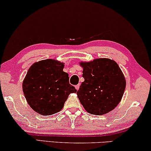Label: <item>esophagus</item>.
Masks as SVG:
<instances>
[{
  "label": "esophagus",
  "mask_w": 151,
  "mask_h": 151,
  "mask_svg": "<svg viewBox=\"0 0 151 151\" xmlns=\"http://www.w3.org/2000/svg\"><path fill=\"white\" fill-rule=\"evenodd\" d=\"M79 86H80L79 85H77L75 86V88H76V89L77 90V91H78V89H79Z\"/></svg>",
  "instance_id": "34e87169"
}]
</instances>
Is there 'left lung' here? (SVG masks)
Wrapping results in <instances>:
<instances>
[{
	"label": "left lung",
	"instance_id": "left-lung-1",
	"mask_svg": "<svg viewBox=\"0 0 151 151\" xmlns=\"http://www.w3.org/2000/svg\"><path fill=\"white\" fill-rule=\"evenodd\" d=\"M80 64L85 81L76 94L85 109L97 116L113 110L126 88L125 77L118 64L108 58L81 62Z\"/></svg>",
	"mask_w": 151,
	"mask_h": 151
}]
</instances>
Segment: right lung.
Segmentation results:
<instances>
[{"label": "right lung", "mask_w": 151, "mask_h": 151, "mask_svg": "<svg viewBox=\"0 0 151 151\" xmlns=\"http://www.w3.org/2000/svg\"><path fill=\"white\" fill-rule=\"evenodd\" d=\"M64 63L52 59L32 64L23 82V91L29 106L44 116L58 113L70 93H76L69 83Z\"/></svg>", "instance_id": "1"}]
</instances>
